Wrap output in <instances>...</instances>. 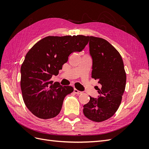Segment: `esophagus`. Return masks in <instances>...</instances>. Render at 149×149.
I'll return each instance as SVG.
<instances>
[{"label": "esophagus", "mask_w": 149, "mask_h": 149, "mask_svg": "<svg viewBox=\"0 0 149 149\" xmlns=\"http://www.w3.org/2000/svg\"><path fill=\"white\" fill-rule=\"evenodd\" d=\"M74 92L76 93V94H81L82 93V92L81 91H78V89H74Z\"/></svg>", "instance_id": "1"}]
</instances>
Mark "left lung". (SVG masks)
<instances>
[{"mask_svg":"<svg viewBox=\"0 0 149 149\" xmlns=\"http://www.w3.org/2000/svg\"><path fill=\"white\" fill-rule=\"evenodd\" d=\"M89 53L93 59L91 77L98 80L97 98L89 96L83 106V114L96 123L113 116L121 103L125 91L126 73L123 58L118 51L107 40L90 36Z\"/></svg>","mask_w":149,"mask_h":149,"instance_id":"1","label":"left lung"}]
</instances>
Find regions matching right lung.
<instances>
[{
	"mask_svg": "<svg viewBox=\"0 0 149 149\" xmlns=\"http://www.w3.org/2000/svg\"><path fill=\"white\" fill-rule=\"evenodd\" d=\"M88 43L84 35L48 36L26 53L20 68V87L25 105L34 116L48 119L60 113L65 96L74 89L53 84L51 78L58 74L71 53L82 51Z\"/></svg>",
	"mask_w": 149,
	"mask_h": 149,
	"instance_id": "add662e5",
	"label": "right lung"
}]
</instances>
